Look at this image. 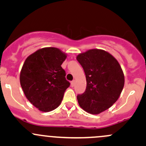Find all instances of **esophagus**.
Wrapping results in <instances>:
<instances>
[{"instance_id": "1", "label": "esophagus", "mask_w": 146, "mask_h": 146, "mask_svg": "<svg viewBox=\"0 0 146 146\" xmlns=\"http://www.w3.org/2000/svg\"><path fill=\"white\" fill-rule=\"evenodd\" d=\"M75 80H73V81L71 82V85L72 87H73V86H75Z\"/></svg>"}]
</instances>
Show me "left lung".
Masks as SVG:
<instances>
[{"label": "left lung", "mask_w": 146, "mask_h": 146, "mask_svg": "<svg viewBox=\"0 0 146 146\" xmlns=\"http://www.w3.org/2000/svg\"><path fill=\"white\" fill-rule=\"evenodd\" d=\"M86 79V88L78 95L80 106L98 115L108 109L119 98L124 86V75L118 61L108 52L90 49L77 56Z\"/></svg>", "instance_id": "left-lung-1"}]
</instances>
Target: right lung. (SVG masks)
I'll use <instances>...</instances> for the list:
<instances>
[{
  "mask_svg": "<svg viewBox=\"0 0 146 146\" xmlns=\"http://www.w3.org/2000/svg\"><path fill=\"white\" fill-rule=\"evenodd\" d=\"M66 55L59 48L38 50L25 60L20 82L27 100L40 111L49 112L61 104L70 82L61 65Z\"/></svg>",
  "mask_w": 146,
  "mask_h": 146,
  "instance_id": "1",
  "label": "right lung"
}]
</instances>
